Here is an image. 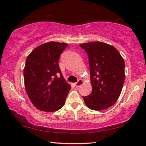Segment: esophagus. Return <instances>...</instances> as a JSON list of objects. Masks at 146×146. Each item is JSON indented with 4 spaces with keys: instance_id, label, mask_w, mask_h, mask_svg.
I'll use <instances>...</instances> for the list:
<instances>
[{
    "instance_id": "1",
    "label": "esophagus",
    "mask_w": 146,
    "mask_h": 146,
    "mask_svg": "<svg viewBox=\"0 0 146 146\" xmlns=\"http://www.w3.org/2000/svg\"><path fill=\"white\" fill-rule=\"evenodd\" d=\"M83 83H84L83 80H81V79H80V80H78L77 82H76V83L75 84V86H76V88H78V87H80V86L81 85L83 84Z\"/></svg>"
}]
</instances>
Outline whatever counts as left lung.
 Segmentation results:
<instances>
[{
	"mask_svg": "<svg viewBox=\"0 0 146 146\" xmlns=\"http://www.w3.org/2000/svg\"><path fill=\"white\" fill-rule=\"evenodd\" d=\"M88 53L92 92L83 97L86 105L100 111L112 106L120 97L125 80L124 60L114 46L102 42L80 44Z\"/></svg>",
	"mask_w": 146,
	"mask_h": 146,
	"instance_id": "obj_1",
	"label": "left lung"
}]
</instances>
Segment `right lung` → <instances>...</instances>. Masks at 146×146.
<instances>
[{"mask_svg": "<svg viewBox=\"0 0 146 146\" xmlns=\"http://www.w3.org/2000/svg\"><path fill=\"white\" fill-rule=\"evenodd\" d=\"M67 43L48 42L29 54L24 68V86L31 103L46 112L63 107L71 86L59 68L58 59Z\"/></svg>", "mask_w": 146, "mask_h": 146, "instance_id": "add662e5", "label": "right lung"}]
</instances>
